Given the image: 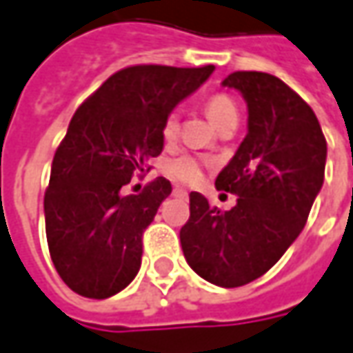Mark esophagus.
<instances>
[{
	"label": "esophagus",
	"instance_id": "34e87169",
	"mask_svg": "<svg viewBox=\"0 0 353 353\" xmlns=\"http://www.w3.org/2000/svg\"><path fill=\"white\" fill-rule=\"evenodd\" d=\"M174 195H188V192H185L183 188H179V185H176V188H174Z\"/></svg>",
	"mask_w": 353,
	"mask_h": 353
}]
</instances>
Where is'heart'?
<instances>
[{
    "mask_svg": "<svg viewBox=\"0 0 353 353\" xmlns=\"http://www.w3.org/2000/svg\"><path fill=\"white\" fill-rule=\"evenodd\" d=\"M205 112L215 126H221L229 120H237L239 116L233 99L223 94V92H215L205 100ZM177 130H179V120H177L176 112H172V114H168L165 122H163L161 134L168 142H172L177 136ZM165 172L177 181L195 183L201 179V174H203V160L190 156V154H183V156H177L174 160L168 161Z\"/></svg>",
    "mask_w": 353,
    "mask_h": 353,
    "instance_id": "heart-1",
    "label": "heart"
}]
</instances>
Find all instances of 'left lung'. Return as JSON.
Returning <instances> with one entry per match:
<instances>
[{
  "mask_svg": "<svg viewBox=\"0 0 353 353\" xmlns=\"http://www.w3.org/2000/svg\"><path fill=\"white\" fill-rule=\"evenodd\" d=\"M223 85L237 88L249 108V132L215 179L237 205L221 211L192 192L179 239L201 279L235 288L274 267L304 229L324 183L326 138L314 110L279 77L237 70Z\"/></svg>",
  "mask_w": 353,
  "mask_h": 353,
  "instance_id": "8db88e82",
  "label": "left lung"
}]
</instances>
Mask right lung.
Masks as SVG:
<instances>
[{
  "label": "right lung",
  "instance_id": "add662e5",
  "mask_svg": "<svg viewBox=\"0 0 353 353\" xmlns=\"http://www.w3.org/2000/svg\"><path fill=\"white\" fill-rule=\"evenodd\" d=\"M213 65H134L108 77L77 108L54 152L45 192V231L63 283L86 299L126 288L142 265V237L172 193L165 177L122 195L163 150V122L205 83Z\"/></svg>",
  "mask_w": 353,
  "mask_h": 353
}]
</instances>
